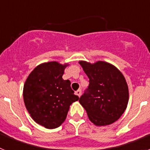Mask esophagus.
Segmentation results:
<instances>
[{
    "label": "esophagus",
    "mask_w": 150,
    "mask_h": 150,
    "mask_svg": "<svg viewBox=\"0 0 150 150\" xmlns=\"http://www.w3.org/2000/svg\"><path fill=\"white\" fill-rule=\"evenodd\" d=\"M76 95H77V96H79V97L81 96V95H82V91H81V90H80V89L77 90V91H76Z\"/></svg>",
    "instance_id": "esophagus-1"
}]
</instances>
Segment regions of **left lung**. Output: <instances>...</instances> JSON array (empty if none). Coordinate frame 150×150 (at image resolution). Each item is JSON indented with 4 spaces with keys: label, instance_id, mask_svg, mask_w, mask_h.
I'll return each instance as SVG.
<instances>
[{
    "label": "left lung",
    "instance_id": "1",
    "mask_svg": "<svg viewBox=\"0 0 150 150\" xmlns=\"http://www.w3.org/2000/svg\"><path fill=\"white\" fill-rule=\"evenodd\" d=\"M79 63L89 79L79 103L95 125L112 124L121 117L128 105V87L123 74L114 65L102 61Z\"/></svg>",
    "mask_w": 150,
    "mask_h": 150
}]
</instances>
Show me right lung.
I'll return each mask as SVG.
<instances>
[{"label": "right lung", "mask_w": 150, "mask_h": 150, "mask_svg": "<svg viewBox=\"0 0 150 150\" xmlns=\"http://www.w3.org/2000/svg\"><path fill=\"white\" fill-rule=\"evenodd\" d=\"M68 64L50 62L33 70L23 88L26 109L33 120L46 128L59 127L67 117L70 106L79 100L71 82L62 78Z\"/></svg>", "instance_id": "1"}]
</instances>
